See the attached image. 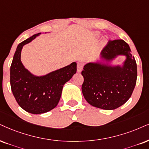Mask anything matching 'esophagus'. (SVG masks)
<instances>
[{"label":"esophagus","mask_w":149,"mask_h":149,"mask_svg":"<svg viewBox=\"0 0 149 149\" xmlns=\"http://www.w3.org/2000/svg\"><path fill=\"white\" fill-rule=\"evenodd\" d=\"M84 65V61H79L77 62V72H81L82 69H83Z\"/></svg>","instance_id":"esophagus-1"}]
</instances>
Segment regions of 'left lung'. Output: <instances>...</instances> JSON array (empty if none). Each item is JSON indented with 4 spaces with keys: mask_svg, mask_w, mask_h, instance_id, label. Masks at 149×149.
<instances>
[{
    "mask_svg": "<svg viewBox=\"0 0 149 149\" xmlns=\"http://www.w3.org/2000/svg\"><path fill=\"white\" fill-rule=\"evenodd\" d=\"M131 52L124 40L109 41L101 52V61L84 65L81 90L88 104L104 110H114L129 100L137 77V63ZM119 55L126 56L122 66L108 63Z\"/></svg>",
    "mask_w": 149,
    "mask_h": 149,
    "instance_id": "8db88e82",
    "label": "left lung"
}]
</instances>
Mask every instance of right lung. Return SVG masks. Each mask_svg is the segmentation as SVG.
<instances>
[{
    "label": "right lung",
    "instance_id": "1",
    "mask_svg": "<svg viewBox=\"0 0 149 149\" xmlns=\"http://www.w3.org/2000/svg\"><path fill=\"white\" fill-rule=\"evenodd\" d=\"M39 34H34L18 44L10 67L13 95L18 105L32 114L45 113L56 107L63 85L77 72L76 62L43 76H35L27 70L21 61L22 48Z\"/></svg>",
    "mask_w": 149,
    "mask_h": 149
}]
</instances>
